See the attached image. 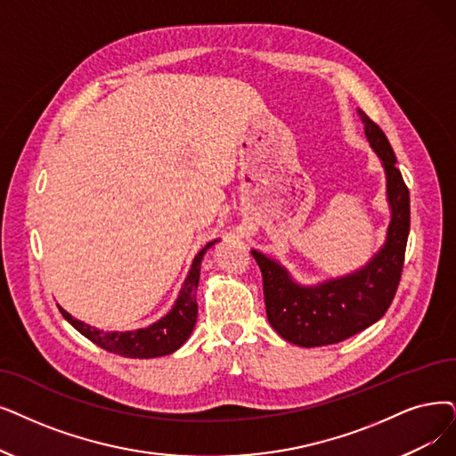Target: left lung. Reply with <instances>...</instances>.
<instances>
[{
	"instance_id": "obj_1",
	"label": "left lung",
	"mask_w": 456,
	"mask_h": 456,
	"mask_svg": "<svg viewBox=\"0 0 456 456\" xmlns=\"http://www.w3.org/2000/svg\"><path fill=\"white\" fill-rule=\"evenodd\" d=\"M357 114L386 170L391 223L384 247L355 273L316 286L297 284L279 262L252 250L262 269L271 327L284 340L305 348L337 344L376 323L391 306L403 275L410 233V191L396 168V157L384 131L362 110Z\"/></svg>"
}]
</instances>
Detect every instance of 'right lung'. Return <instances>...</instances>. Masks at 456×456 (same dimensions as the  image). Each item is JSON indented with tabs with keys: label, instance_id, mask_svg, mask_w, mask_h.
I'll use <instances>...</instances> for the list:
<instances>
[{
	"label": "right lung",
	"instance_id": "right-lung-1",
	"mask_svg": "<svg viewBox=\"0 0 456 456\" xmlns=\"http://www.w3.org/2000/svg\"><path fill=\"white\" fill-rule=\"evenodd\" d=\"M216 241L218 240L208 243L196 254L172 311L167 316H162L159 322L151 323L150 327H143V330L136 331H101L97 327H91L77 318H72L61 306L60 311L63 318L75 327L77 331H80L86 338H89L91 342L101 346L102 350L110 354L133 359H151L174 354L185 344V340L191 337L194 330L198 316L196 289L200 282V265H202L206 250L213 247Z\"/></svg>",
	"mask_w": 456,
	"mask_h": 456
}]
</instances>
